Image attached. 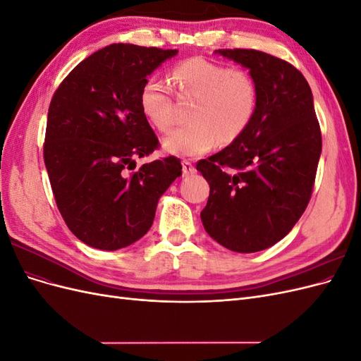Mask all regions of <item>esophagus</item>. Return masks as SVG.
Returning a JSON list of instances; mask_svg holds the SVG:
<instances>
[{
	"label": "esophagus",
	"mask_w": 361,
	"mask_h": 361,
	"mask_svg": "<svg viewBox=\"0 0 361 361\" xmlns=\"http://www.w3.org/2000/svg\"><path fill=\"white\" fill-rule=\"evenodd\" d=\"M195 173V167L192 166V162L188 159L182 161V174L183 176H190V174Z\"/></svg>",
	"instance_id": "1"
}]
</instances>
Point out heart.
<instances>
[{"instance_id":"heart-1","label":"heart","mask_w":361,"mask_h":361,"mask_svg":"<svg viewBox=\"0 0 361 361\" xmlns=\"http://www.w3.org/2000/svg\"><path fill=\"white\" fill-rule=\"evenodd\" d=\"M174 84L185 97L194 99L190 125L174 129L164 138V149L173 155L199 157L221 145L233 143L251 125L257 110V85L247 71L227 68L204 57H191L171 71ZM140 106L161 133L174 123L173 96L157 76L141 85Z\"/></svg>"}]
</instances>
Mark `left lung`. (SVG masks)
<instances>
[{"label": "left lung", "instance_id": "left-lung-1", "mask_svg": "<svg viewBox=\"0 0 361 361\" xmlns=\"http://www.w3.org/2000/svg\"><path fill=\"white\" fill-rule=\"evenodd\" d=\"M250 69L257 110L245 133L197 162L209 183L200 212L223 247L255 253L285 238L307 207L322 150L309 82L290 63L256 49H218Z\"/></svg>", "mask_w": 361, "mask_h": 361}]
</instances>
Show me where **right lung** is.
I'll list each match as a JSON object with an SVG mask.
<instances>
[{"label":"right lung","mask_w":361,"mask_h":361,"mask_svg":"<svg viewBox=\"0 0 361 361\" xmlns=\"http://www.w3.org/2000/svg\"><path fill=\"white\" fill-rule=\"evenodd\" d=\"M176 54L113 43L76 64L52 96L43 159L64 223L87 245L114 251L138 241L182 174L176 157L129 173L159 147L141 111V85Z\"/></svg>","instance_id":"1"}]
</instances>
